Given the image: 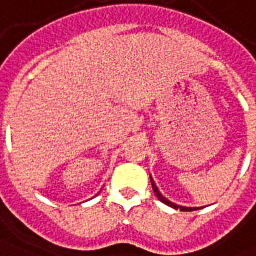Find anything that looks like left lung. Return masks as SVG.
I'll list each match as a JSON object with an SVG mask.
<instances>
[{"label": "left lung", "mask_w": 256, "mask_h": 256, "mask_svg": "<svg viewBox=\"0 0 256 256\" xmlns=\"http://www.w3.org/2000/svg\"><path fill=\"white\" fill-rule=\"evenodd\" d=\"M150 178V183H152V188L153 191H154V194H156V196L158 198V200H162V204H166V205L171 206V208H174V209H179L182 210V212H192V210H198V209H202V208H187V206H180V205H176V204H174V202H171L170 200H166V196H162V192L158 191V188H157L156 183H154V180L152 179V176H149Z\"/></svg>", "instance_id": "1"}]
</instances>
